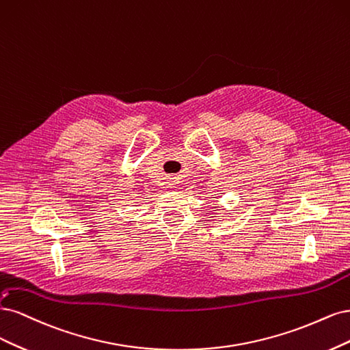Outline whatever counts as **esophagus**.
Instances as JSON below:
<instances>
[{"label":"esophagus","instance_id":"1","mask_svg":"<svg viewBox=\"0 0 350 350\" xmlns=\"http://www.w3.org/2000/svg\"><path fill=\"white\" fill-rule=\"evenodd\" d=\"M170 186H173V185H170Z\"/></svg>","mask_w":350,"mask_h":350}]
</instances>
